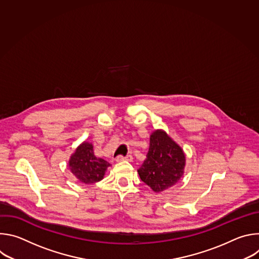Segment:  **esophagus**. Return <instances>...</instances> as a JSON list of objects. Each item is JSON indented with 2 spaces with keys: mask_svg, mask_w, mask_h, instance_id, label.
<instances>
[{
  "mask_svg": "<svg viewBox=\"0 0 259 259\" xmlns=\"http://www.w3.org/2000/svg\"><path fill=\"white\" fill-rule=\"evenodd\" d=\"M133 160V157L131 156V155H127V156H125V157H123V156H118L117 158H116V161L117 162H122V161H129V162H131Z\"/></svg>",
  "mask_w": 259,
  "mask_h": 259,
  "instance_id": "esophagus-1",
  "label": "esophagus"
}]
</instances>
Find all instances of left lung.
<instances>
[{
	"label": "left lung",
	"mask_w": 259,
	"mask_h": 259,
	"mask_svg": "<svg viewBox=\"0 0 259 259\" xmlns=\"http://www.w3.org/2000/svg\"><path fill=\"white\" fill-rule=\"evenodd\" d=\"M186 156L165 131L156 130L150 138L146 159L137 170L140 179L154 192L166 191L181 178Z\"/></svg>",
	"instance_id": "1"
}]
</instances>
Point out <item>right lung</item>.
<instances>
[{
  "instance_id": "obj_1",
  "label": "right lung",
  "mask_w": 259,
  "mask_h": 259,
  "mask_svg": "<svg viewBox=\"0 0 259 259\" xmlns=\"http://www.w3.org/2000/svg\"><path fill=\"white\" fill-rule=\"evenodd\" d=\"M71 173L85 184L100 181L109 165L108 162L94 155L93 145L87 141L80 144L68 162Z\"/></svg>"
}]
</instances>
